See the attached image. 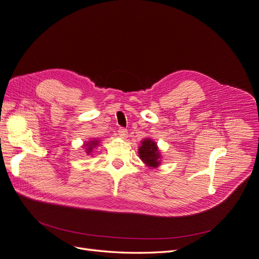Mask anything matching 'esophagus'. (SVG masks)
Here are the masks:
<instances>
[{
    "instance_id": "obj_1",
    "label": "esophagus",
    "mask_w": 259,
    "mask_h": 259,
    "mask_svg": "<svg viewBox=\"0 0 259 259\" xmlns=\"http://www.w3.org/2000/svg\"><path fill=\"white\" fill-rule=\"evenodd\" d=\"M117 135H119L121 138L125 139L127 137V130H125L123 127H120L119 131H117Z\"/></svg>"
}]
</instances>
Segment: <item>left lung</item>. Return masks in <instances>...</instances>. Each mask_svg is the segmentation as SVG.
<instances>
[{
  "instance_id": "1",
  "label": "left lung",
  "mask_w": 259,
  "mask_h": 259,
  "mask_svg": "<svg viewBox=\"0 0 259 259\" xmlns=\"http://www.w3.org/2000/svg\"><path fill=\"white\" fill-rule=\"evenodd\" d=\"M138 155L145 165L151 169L160 166L162 163V155L159 147L151 138L143 139L142 145L138 148Z\"/></svg>"
}]
</instances>
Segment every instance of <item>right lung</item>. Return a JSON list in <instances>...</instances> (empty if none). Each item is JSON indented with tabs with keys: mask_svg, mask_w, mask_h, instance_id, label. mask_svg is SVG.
<instances>
[{
	"mask_svg": "<svg viewBox=\"0 0 259 259\" xmlns=\"http://www.w3.org/2000/svg\"><path fill=\"white\" fill-rule=\"evenodd\" d=\"M99 144H100L99 139L94 138V139L88 140V142L84 143V145H83V149H85V152L88 153V155H89V154H91V153L93 152L94 149H95L96 147H98V146H99Z\"/></svg>",
	"mask_w": 259,
	"mask_h": 259,
	"instance_id": "obj_1",
	"label": "right lung"
}]
</instances>
